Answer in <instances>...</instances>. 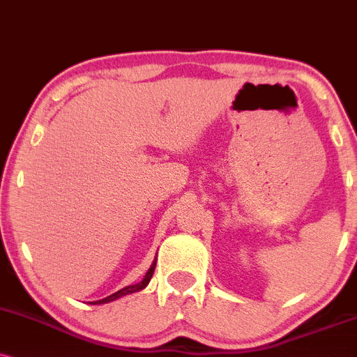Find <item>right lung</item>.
Wrapping results in <instances>:
<instances>
[{"mask_svg":"<svg viewBox=\"0 0 357 357\" xmlns=\"http://www.w3.org/2000/svg\"><path fill=\"white\" fill-rule=\"evenodd\" d=\"M153 270H155V263H153V265L149 268V271L145 273V276H144V280L140 281V283H135V284H130V286H126V288H122V289H119L117 293H114V294H111V296H107V298H104V300H99V301H94V305H104V303H111V301H114V300H117V298H121V296H126V294H130V293H135V291H140V289H144L145 286L149 284V281H151V278H152V275H153Z\"/></svg>","mask_w":357,"mask_h":357,"instance_id":"right-lung-1","label":"right lung"}]
</instances>
